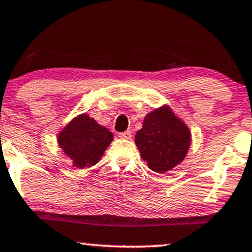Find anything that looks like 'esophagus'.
Masks as SVG:
<instances>
[{
    "label": "esophagus",
    "instance_id": "esophagus-1",
    "mask_svg": "<svg viewBox=\"0 0 252 252\" xmlns=\"http://www.w3.org/2000/svg\"><path fill=\"white\" fill-rule=\"evenodd\" d=\"M119 138L120 139H131L132 138V133L129 131L119 133Z\"/></svg>",
    "mask_w": 252,
    "mask_h": 252
}]
</instances>
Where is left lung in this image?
I'll return each instance as SVG.
<instances>
[{"mask_svg":"<svg viewBox=\"0 0 252 252\" xmlns=\"http://www.w3.org/2000/svg\"><path fill=\"white\" fill-rule=\"evenodd\" d=\"M191 144L187 124L162 105L147 113L141 129L135 134V145L142 160L153 172H169L185 160Z\"/></svg>","mask_w":252,"mask_h":252,"instance_id":"8db88e82","label":"left lung"}]
</instances>
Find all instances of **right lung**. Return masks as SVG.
<instances>
[{
	"label": "right lung",
	"instance_id": "right-lung-1",
	"mask_svg": "<svg viewBox=\"0 0 252 252\" xmlns=\"http://www.w3.org/2000/svg\"><path fill=\"white\" fill-rule=\"evenodd\" d=\"M57 141L72 166L84 169L100 161L108 145L113 141V134L89 114L83 113L74 117L58 132Z\"/></svg>",
	"mask_w": 252,
	"mask_h": 252
}]
</instances>
